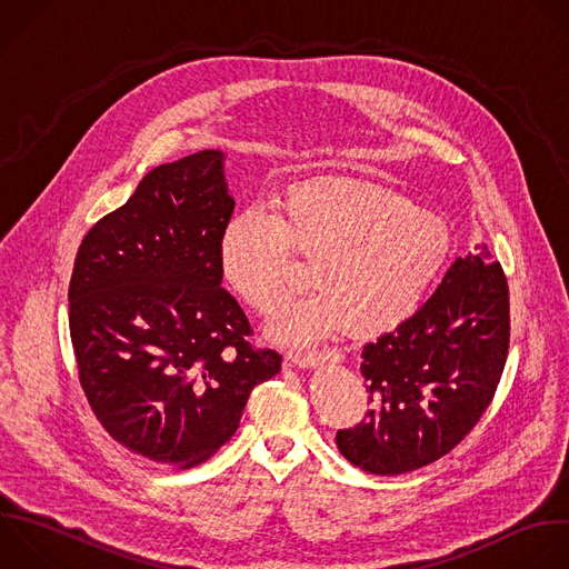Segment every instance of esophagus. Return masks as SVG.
<instances>
[{
	"instance_id": "1",
	"label": "esophagus",
	"mask_w": 569,
	"mask_h": 569,
	"mask_svg": "<svg viewBox=\"0 0 569 569\" xmlns=\"http://www.w3.org/2000/svg\"><path fill=\"white\" fill-rule=\"evenodd\" d=\"M327 360H340V353L336 351H329V349H318V351H298L291 356V362L298 365V367H316V365H322Z\"/></svg>"
}]
</instances>
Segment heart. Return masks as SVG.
<instances>
[{"instance_id": "b5f03b06", "label": "heart", "mask_w": 569, "mask_h": 569, "mask_svg": "<svg viewBox=\"0 0 569 569\" xmlns=\"http://www.w3.org/2000/svg\"><path fill=\"white\" fill-rule=\"evenodd\" d=\"M293 251L313 260L318 289L271 322L302 345L349 325L376 336L405 322L442 271L451 236L411 200L367 180H316L287 191L276 211L238 213L220 240L229 287L256 311H276L296 282Z\"/></svg>"}]
</instances>
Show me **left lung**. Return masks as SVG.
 Listing matches in <instances>:
<instances>
[{
    "instance_id": "1",
    "label": "left lung",
    "mask_w": 569,
    "mask_h": 569,
    "mask_svg": "<svg viewBox=\"0 0 569 569\" xmlns=\"http://www.w3.org/2000/svg\"><path fill=\"white\" fill-rule=\"evenodd\" d=\"M509 349V289L485 244L447 269L433 296L393 331L367 342V418L338 429L356 467L398 476L449 453L480 420Z\"/></svg>"
}]
</instances>
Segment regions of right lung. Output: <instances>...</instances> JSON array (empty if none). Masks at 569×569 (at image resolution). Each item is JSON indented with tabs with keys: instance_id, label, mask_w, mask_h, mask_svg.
Segmentation results:
<instances>
[{
	"instance_id": "1",
	"label": "right lung",
	"mask_w": 569,
	"mask_h": 569,
	"mask_svg": "<svg viewBox=\"0 0 569 569\" xmlns=\"http://www.w3.org/2000/svg\"><path fill=\"white\" fill-rule=\"evenodd\" d=\"M224 156L200 151L149 171L84 236L69 327L87 400L113 440L164 467L211 458L282 356L256 349L222 289L220 240L233 213Z\"/></svg>"
}]
</instances>
